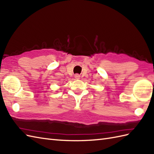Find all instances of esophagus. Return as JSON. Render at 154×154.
I'll return each instance as SVG.
<instances>
[{
  "instance_id": "1",
  "label": "esophagus",
  "mask_w": 154,
  "mask_h": 154,
  "mask_svg": "<svg viewBox=\"0 0 154 154\" xmlns=\"http://www.w3.org/2000/svg\"><path fill=\"white\" fill-rule=\"evenodd\" d=\"M75 79H79L80 78V75H79V74H75Z\"/></svg>"
}]
</instances>
